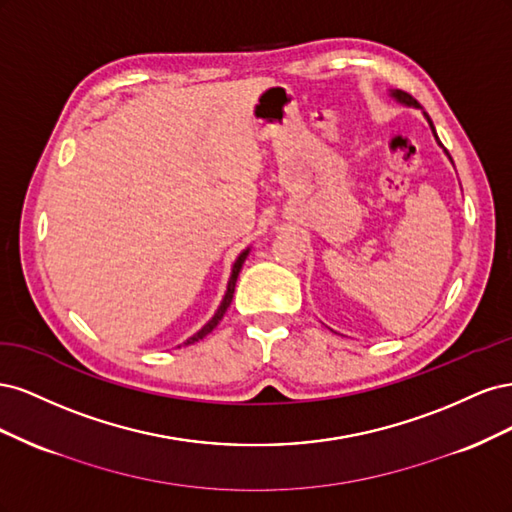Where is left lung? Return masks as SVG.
I'll return each instance as SVG.
<instances>
[{"label": "left lung", "mask_w": 512, "mask_h": 512, "mask_svg": "<svg viewBox=\"0 0 512 512\" xmlns=\"http://www.w3.org/2000/svg\"><path fill=\"white\" fill-rule=\"evenodd\" d=\"M389 96L395 100V102H399V104H404V106H412V108H421V104H418L410 94H406V91H401V89H389ZM423 111V108H421ZM423 115H425V119H427V123H429V128H431V132H433V138H436V143L442 147V143H440V138H438V134H436V128H433V121H431V117L423 111ZM444 149V147H442ZM444 153H446V158L453 162V158H451V153H448L446 149H444Z\"/></svg>", "instance_id": "obj_1"}]
</instances>
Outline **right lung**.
Here are the masks:
<instances>
[{"instance_id":"obj_1","label":"right lung","mask_w":512,"mask_h":512,"mask_svg":"<svg viewBox=\"0 0 512 512\" xmlns=\"http://www.w3.org/2000/svg\"><path fill=\"white\" fill-rule=\"evenodd\" d=\"M247 254H250V247H245V250L237 256V260H235V265H232V271H230V277H228V286H226V292H224V299H222V303H220V307L215 309V314L211 316V320L205 324L203 329H198L192 337H188L185 339V346H190V344H194V342H198V339H203V337H207L215 327H218V322L224 318V314H226V309L230 307V301H232V294H235V284H237V277H239V271H241V267H243V262H245V258H247Z\"/></svg>"}]
</instances>
